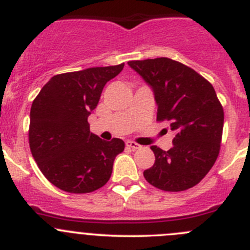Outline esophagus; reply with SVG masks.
<instances>
[{
  "instance_id": "1",
  "label": "esophagus",
  "mask_w": 250,
  "mask_h": 250,
  "mask_svg": "<svg viewBox=\"0 0 250 250\" xmlns=\"http://www.w3.org/2000/svg\"><path fill=\"white\" fill-rule=\"evenodd\" d=\"M125 147L128 148H132V150H139L141 146L139 144L134 143V141H130V140H127L125 141Z\"/></svg>"
}]
</instances>
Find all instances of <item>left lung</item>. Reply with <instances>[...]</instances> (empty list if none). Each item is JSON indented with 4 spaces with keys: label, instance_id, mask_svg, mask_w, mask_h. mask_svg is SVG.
<instances>
[{
    "label": "left lung",
    "instance_id": "left-lung-1",
    "mask_svg": "<svg viewBox=\"0 0 250 250\" xmlns=\"http://www.w3.org/2000/svg\"><path fill=\"white\" fill-rule=\"evenodd\" d=\"M128 65L151 85L157 121L176 133L168 151L151 146L155 163L144 176L155 188L178 192L197 185L220 151L224 109L209 81L169 58L132 60Z\"/></svg>",
    "mask_w": 250,
    "mask_h": 250
}]
</instances>
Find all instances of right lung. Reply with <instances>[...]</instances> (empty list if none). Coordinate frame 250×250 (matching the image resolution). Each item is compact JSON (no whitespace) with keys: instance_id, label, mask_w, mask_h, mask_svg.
<instances>
[{"instance_id":"obj_1","label":"right lung","mask_w":250,"mask_h":250,"mask_svg":"<svg viewBox=\"0 0 250 250\" xmlns=\"http://www.w3.org/2000/svg\"><path fill=\"white\" fill-rule=\"evenodd\" d=\"M125 62L55 75L43 85L30 111L29 144L42 174L58 188L88 193L109 181L123 140L100 139L89 130L88 116L103 88Z\"/></svg>"}]
</instances>
